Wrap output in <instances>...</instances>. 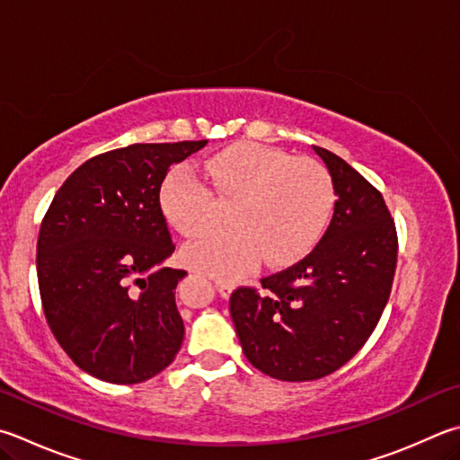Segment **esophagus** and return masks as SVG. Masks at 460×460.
Here are the masks:
<instances>
[{
  "label": "esophagus",
  "mask_w": 460,
  "mask_h": 460,
  "mask_svg": "<svg viewBox=\"0 0 460 460\" xmlns=\"http://www.w3.org/2000/svg\"><path fill=\"white\" fill-rule=\"evenodd\" d=\"M215 286H217V291H219L223 297H229L233 294V289H235V286H233V283L223 281V279H217Z\"/></svg>",
  "instance_id": "1"
}]
</instances>
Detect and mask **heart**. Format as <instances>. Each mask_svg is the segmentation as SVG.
I'll list each match as a JSON object with an SVG mask.
<instances>
[{"label":"heart","instance_id":"b5f03b06","mask_svg":"<svg viewBox=\"0 0 460 460\" xmlns=\"http://www.w3.org/2000/svg\"><path fill=\"white\" fill-rule=\"evenodd\" d=\"M203 169L217 195L235 203L227 213L231 227L208 231L182 249L197 271L233 279L259 259L270 267L289 265L310 253L328 227L333 185L312 158L239 143L208 156ZM158 203L174 229L193 237L211 223L215 195L201 174L181 164L164 177Z\"/></svg>","mask_w":460,"mask_h":460}]
</instances>
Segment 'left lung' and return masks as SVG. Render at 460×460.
<instances>
[{"instance_id":"left-lung-1","label":"left lung","mask_w":460,"mask_h":460,"mask_svg":"<svg viewBox=\"0 0 460 460\" xmlns=\"http://www.w3.org/2000/svg\"><path fill=\"white\" fill-rule=\"evenodd\" d=\"M333 185V217L314 252L239 288L229 312L243 354L283 382L323 378L358 354L388 304L398 241L382 195L344 158L314 146Z\"/></svg>"}]
</instances>
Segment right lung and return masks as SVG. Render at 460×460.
<instances>
[{"label":"right lung","instance_id":"add662e5","mask_svg":"<svg viewBox=\"0 0 460 460\" xmlns=\"http://www.w3.org/2000/svg\"><path fill=\"white\" fill-rule=\"evenodd\" d=\"M205 145H130L90 158L41 221L36 267L48 325L94 378L145 382L181 349L174 289L187 271L164 267L174 245L158 193L166 171Z\"/></svg>","mask_w":460,"mask_h":460}]
</instances>
